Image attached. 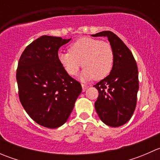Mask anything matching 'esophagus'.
Instances as JSON below:
<instances>
[{"mask_svg": "<svg viewBox=\"0 0 160 160\" xmlns=\"http://www.w3.org/2000/svg\"><path fill=\"white\" fill-rule=\"evenodd\" d=\"M81 86H82V89H83V91H85V90L88 88V86H87V85L85 84H81Z\"/></svg>", "mask_w": 160, "mask_h": 160, "instance_id": "obj_1", "label": "esophagus"}]
</instances>
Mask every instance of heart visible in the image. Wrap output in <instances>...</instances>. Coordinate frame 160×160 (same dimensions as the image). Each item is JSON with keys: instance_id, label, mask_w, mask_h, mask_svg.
Listing matches in <instances>:
<instances>
[{"instance_id": "obj_1", "label": "heart", "mask_w": 160, "mask_h": 160, "mask_svg": "<svg viewBox=\"0 0 160 160\" xmlns=\"http://www.w3.org/2000/svg\"><path fill=\"white\" fill-rule=\"evenodd\" d=\"M58 60L70 76L77 75L83 65L80 80L84 82L108 77L112 70L114 55L110 43L83 37L71 45L70 52H59Z\"/></svg>"}]
</instances>
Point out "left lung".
<instances>
[{"mask_svg":"<svg viewBox=\"0 0 160 160\" xmlns=\"http://www.w3.org/2000/svg\"><path fill=\"white\" fill-rule=\"evenodd\" d=\"M91 36L107 37L114 55L110 74L93 86L99 93L95 110L105 125L122 126L130 120L136 106L138 90L136 62L129 49L112 32L104 31Z\"/></svg>","mask_w":160,"mask_h":160,"instance_id":"1","label":"left lung"}]
</instances>
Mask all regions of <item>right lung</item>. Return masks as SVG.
Returning <instances> with one entry per match:
<instances>
[{"label":"right lung","instance_id":"obj_1","mask_svg":"<svg viewBox=\"0 0 160 160\" xmlns=\"http://www.w3.org/2000/svg\"><path fill=\"white\" fill-rule=\"evenodd\" d=\"M71 40L42 35L27 46L18 65L19 98L32 120L49 128L62 126L82 91L78 81L66 72L58 51Z\"/></svg>","mask_w":160,"mask_h":160}]
</instances>
